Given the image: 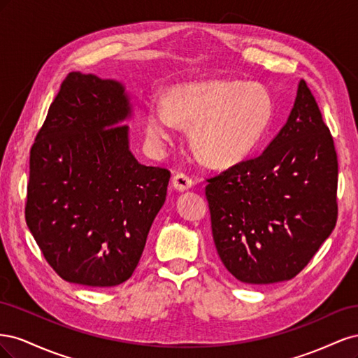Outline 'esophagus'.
<instances>
[{
	"instance_id": "esophagus-1",
	"label": "esophagus",
	"mask_w": 358,
	"mask_h": 358,
	"mask_svg": "<svg viewBox=\"0 0 358 358\" xmlns=\"http://www.w3.org/2000/svg\"><path fill=\"white\" fill-rule=\"evenodd\" d=\"M171 185L176 191H187L194 185V182L189 176L185 175V173H178V175L173 176Z\"/></svg>"
}]
</instances>
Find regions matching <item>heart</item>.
<instances>
[{
	"label": "heart",
	"mask_w": 358,
	"mask_h": 358,
	"mask_svg": "<svg viewBox=\"0 0 358 358\" xmlns=\"http://www.w3.org/2000/svg\"><path fill=\"white\" fill-rule=\"evenodd\" d=\"M167 107L152 101L146 112L150 142L164 146L175 138L178 122L191 125L196 155L213 167H230L259 145L273 121L275 104L262 85L215 80L173 86Z\"/></svg>",
	"instance_id": "obj_1"
}]
</instances>
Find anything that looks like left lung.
<instances>
[{
	"label": "left lung",
	"instance_id": "8db88e82",
	"mask_svg": "<svg viewBox=\"0 0 358 358\" xmlns=\"http://www.w3.org/2000/svg\"><path fill=\"white\" fill-rule=\"evenodd\" d=\"M208 182L213 242L236 279L275 284L305 268L338 220V157L305 80L264 152Z\"/></svg>",
	"mask_w": 358,
	"mask_h": 358
}]
</instances>
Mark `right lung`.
Wrapping results in <instances>:
<instances>
[{
    "label": "right lung",
    "instance_id": "obj_1",
    "mask_svg": "<svg viewBox=\"0 0 358 358\" xmlns=\"http://www.w3.org/2000/svg\"><path fill=\"white\" fill-rule=\"evenodd\" d=\"M133 116L121 82L70 73L29 154L27 225L67 282L115 287L133 275L170 171L129 150Z\"/></svg>",
    "mask_w": 358,
    "mask_h": 358
}]
</instances>
